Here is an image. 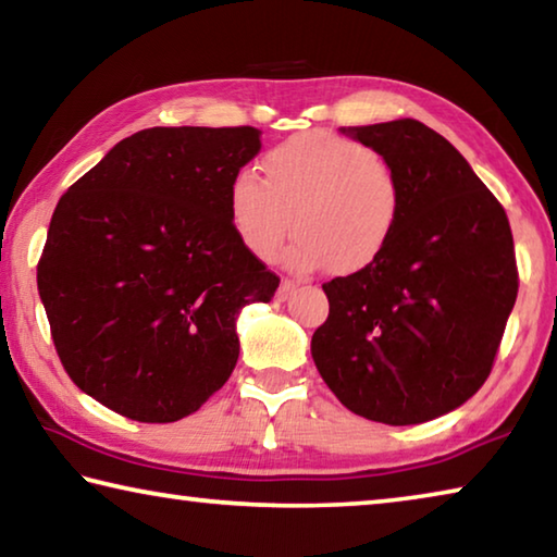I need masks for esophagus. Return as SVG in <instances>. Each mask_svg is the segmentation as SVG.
<instances>
[{"mask_svg": "<svg viewBox=\"0 0 557 557\" xmlns=\"http://www.w3.org/2000/svg\"><path fill=\"white\" fill-rule=\"evenodd\" d=\"M297 292V282L295 280H282L280 289H277V301H287L292 295Z\"/></svg>", "mask_w": 557, "mask_h": 557, "instance_id": "obj_1", "label": "esophagus"}]
</instances>
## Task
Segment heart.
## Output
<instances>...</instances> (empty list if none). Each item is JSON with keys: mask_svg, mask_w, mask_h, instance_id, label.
I'll return each mask as SVG.
<instances>
[{"mask_svg": "<svg viewBox=\"0 0 557 557\" xmlns=\"http://www.w3.org/2000/svg\"><path fill=\"white\" fill-rule=\"evenodd\" d=\"M262 172L265 182L243 169L228 186L231 225L258 260H275L295 225L292 268L329 265L336 275H354L371 268L398 231L403 184L369 145L305 132L270 149Z\"/></svg>", "mask_w": 557, "mask_h": 557, "instance_id": "heart-1", "label": "heart"}]
</instances>
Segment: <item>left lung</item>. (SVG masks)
Returning a JSON list of instances; mask_svg holds the SVG:
<instances>
[{
	"label": "left lung",
	"mask_w": 557,
	"mask_h": 557,
	"mask_svg": "<svg viewBox=\"0 0 557 557\" xmlns=\"http://www.w3.org/2000/svg\"><path fill=\"white\" fill-rule=\"evenodd\" d=\"M348 132L395 169L403 215L371 268L322 285L329 317L312 358L351 412L420 425L467 403L494 369L518 295L511 225L467 159L422 122Z\"/></svg>",
	"instance_id": "obj_1"
}]
</instances>
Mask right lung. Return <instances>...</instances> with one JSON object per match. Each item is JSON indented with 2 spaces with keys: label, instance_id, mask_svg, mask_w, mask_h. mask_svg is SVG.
Listing matches in <instances>:
<instances>
[{
  "label": "right lung",
  "instance_id": "right-lung-1",
  "mask_svg": "<svg viewBox=\"0 0 557 557\" xmlns=\"http://www.w3.org/2000/svg\"><path fill=\"white\" fill-rule=\"evenodd\" d=\"M256 127H152L61 196L36 282L65 373L137 422L201 408L238 361L235 319L280 277L243 248L228 186Z\"/></svg>",
  "mask_w": 557,
  "mask_h": 557
}]
</instances>
